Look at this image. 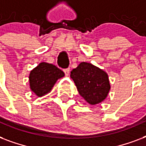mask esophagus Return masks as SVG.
I'll return each mask as SVG.
<instances>
[{"label": "esophagus", "instance_id": "esophagus-1", "mask_svg": "<svg viewBox=\"0 0 146 146\" xmlns=\"http://www.w3.org/2000/svg\"><path fill=\"white\" fill-rule=\"evenodd\" d=\"M64 72L65 73V75L66 76H68L69 73H70V68H67V69H64Z\"/></svg>", "mask_w": 146, "mask_h": 146}]
</instances>
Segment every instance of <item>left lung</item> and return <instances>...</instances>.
<instances>
[{
  "mask_svg": "<svg viewBox=\"0 0 146 146\" xmlns=\"http://www.w3.org/2000/svg\"><path fill=\"white\" fill-rule=\"evenodd\" d=\"M79 93L89 104H99L107 98L111 89L108 75L93 64L82 62L70 73Z\"/></svg>",
  "mask_w": 146,
  "mask_h": 146,
  "instance_id": "obj_1",
  "label": "left lung"
}]
</instances>
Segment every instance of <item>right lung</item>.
Returning <instances> with one entry per match:
<instances>
[{
	"label": "right lung",
	"instance_id": "1",
	"mask_svg": "<svg viewBox=\"0 0 146 146\" xmlns=\"http://www.w3.org/2000/svg\"><path fill=\"white\" fill-rule=\"evenodd\" d=\"M64 76V72L54 65L40 63L29 76L30 89L38 97H42L50 92L57 80Z\"/></svg>",
	"mask_w": 146,
	"mask_h": 146
}]
</instances>
